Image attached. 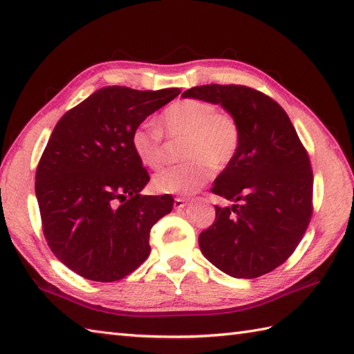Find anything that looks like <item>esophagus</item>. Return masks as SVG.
Returning <instances> with one entry per match:
<instances>
[{
	"mask_svg": "<svg viewBox=\"0 0 354 354\" xmlns=\"http://www.w3.org/2000/svg\"><path fill=\"white\" fill-rule=\"evenodd\" d=\"M173 207H175L176 209H181V208H185L187 207V201L183 199V198H176L175 202H173Z\"/></svg>",
	"mask_w": 354,
	"mask_h": 354,
	"instance_id": "esophagus-1",
	"label": "esophagus"
}]
</instances>
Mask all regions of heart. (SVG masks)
Returning <instances> with one entry per match:
<instances>
[{
    "label": "heart",
    "mask_w": 354,
    "mask_h": 354,
    "mask_svg": "<svg viewBox=\"0 0 354 354\" xmlns=\"http://www.w3.org/2000/svg\"><path fill=\"white\" fill-rule=\"evenodd\" d=\"M162 132L170 138H184L183 156L190 158L179 165L164 169L153 178L156 192L190 196L199 192L214 169H223L234 160L240 147V126L230 112L217 111L205 100H179L160 117ZM131 146L141 164L158 169L164 161V142L160 131L146 126L135 127Z\"/></svg>",
    "instance_id": "1"
}]
</instances>
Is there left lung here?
Masks as SVG:
<instances>
[{
	"mask_svg": "<svg viewBox=\"0 0 354 354\" xmlns=\"http://www.w3.org/2000/svg\"><path fill=\"white\" fill-rule=\"evenodd\" d=\"M184 99L212 102L240 126L234 160L212 192L232 201L216 207L212 227L199 234L208 261L234 278H257L290 257L312 216L310 160L286 111L270 97L242 85H204Z\"/></svg>",
	"mask_w": 354,
	"mask_h": 354,
	"instance_id": "1",
	"label": "left lung"
}]
</instances>
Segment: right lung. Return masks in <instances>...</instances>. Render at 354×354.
Wrapping results in <instances>:
<instances>
[{
  "mask_svg": "<svg viewBox=\"0 0 354 354\" xmlns=\"http://www.w3.org/2000/svg\"><path fill=\"white\" fill-rule=\"evenodd\" d=\"M179 93L104 86L53 131L37 164L36 199L53 254L80 277L117 281L149 257L150 230L171 212L173 198L141 194L150 178L131 133Z\"/></svg>",
  "mask_w": 354,
  "mask_h": 354,
  "instance_id": "obj_1",
  "label": "right lung"
}]
</instances>
